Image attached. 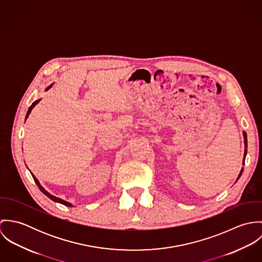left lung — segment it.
<instances>
[{
	"instance_id": "8db88e82",
	"label": "left lung",
	"mask_w": 262,
	"mask_h": 262,
	"mask_svg": "<svg viewBox=\"0 0 262 262\" xmlns=\"http://www.w3.org/2000/svg\"><path fill=\"white\" fill-rule=\"evenodd\" d=\"M243 135H244V143H245V152H244V160H245V156H246V153H247V136H246V133H245V132H243ZM242 172H243V169H241V172H240L238 179L241 177Z\"/></svg>"
}]
</instances>
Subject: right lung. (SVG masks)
<instances>
[{
  "mask_svg": "<svg viewBox=\"0 0 262 262\" xmlns=\"http://www.w3.org/2000/svg\"><path fill=\"white\" fill-rule=\"evenodd\" d=\"M52 86V84H50L45 91H48L50 88ZM40 102V100H37V101H35V102H33V104L29 107V109H28V112H27V115H26V119L28 118V116H29V114L30 112L32 111V109L36 106V104H38ZM32 177H33V179H34V181H35V183H36V185H37L38 187H39V189L45 194V195H47L49 199H51L52 201H54V202H57V203H60V204H62V205H64V206H68V207H73V205L71 204V203H69V202H66V201H63V200H61V199H59V198H56V196H54V195H52V194H50L48 191H46L43 187H41V185L39 184V182H38L37 179L32 174Z\"/></svg>",
  "mask_w": 262,
  "mask_h": 262,
  "instance_id": "add662e5",
  "label": "right lung"
}]
</instances>
